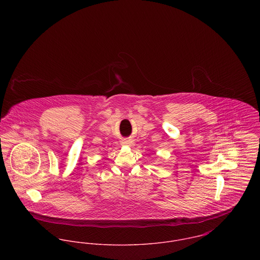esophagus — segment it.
<instances>
[{
  "label": "esophagus",
  "instance_id": "1",
  "mask_svg": "<svg viewBox=\"0 0 260 260\" xmlns=\"http://www.w3.org/2000/svg\"><path fill=\"white\" fill-rule=\"evenodd\" d=\"M122 144H123V145H126V146L132 147V146H134V141H133L132 139H124V140L122 141Z\"/></svg>",
  "mask_w": 260,
  "mask_h": 260
}]
</instances>
